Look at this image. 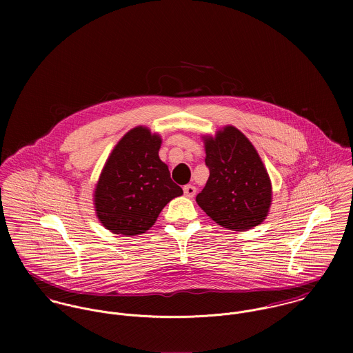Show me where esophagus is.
<instances>
[{
    "label": "esophagus",
    "mask_w": 353,
    "mask_h": 353,
    "mask_svg": "<svg viewBox=\"0 0 353 353\" xmlns=\"http://www.w3.org/2000/svg\"><path fill=\"white\" fill-rule=\"evenodd\" d=\"M183 193H185V196H186L188 199H193V197L196 196V188H194L193 185H186V186L183 188Z\"/></svg>",
    "instance_id": "34e87169"
}]
</instances>
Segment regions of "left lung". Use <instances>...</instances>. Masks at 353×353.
Segmentation results:
<instances>
[{
    "instance_id": "8db88e82",
    "label": "left lung",
    "mask_w": 353,
    "mask_h": 353,
    "mask_svg": "<svg viewBox=\"0 0 353 353\" xmlns=\"http://www.w3.org/2000/svg\"><path fill=\"white\" fill-rule=\"evenodd\" d=\"M209 178L196 197L219 225L248 231L259 225L272 205V182L252 141L227 125L214 136H202Z\"/></svg>"
}]
</instances>
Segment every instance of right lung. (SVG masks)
<instances>
[{
  "mask_svg": "<svg viewBox=\"0 0 353 353\" xmlns=\"http://www.w3.org/2000/svg\"><path fill=\"white\" fill-rule=\"evenodd\" d=\"M160 147L159 133L136 126L107 157L95 186L94 206L101 225L110 232L123 236L144 234L161 209L183 194L159 157Z\"/></svg>",
  "mask_w": 353,
  "mask_h": 353,
  "instance_id": "right-lung-1",
  "label": "right lung"
}]
</instances>
